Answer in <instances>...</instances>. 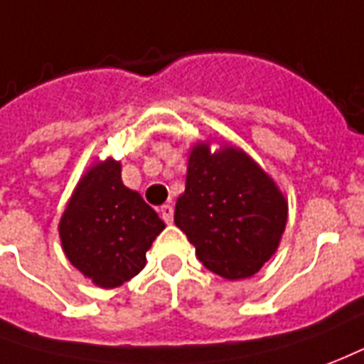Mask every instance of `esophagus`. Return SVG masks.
Wrapping results in <instances>:
<instances>
[{
    "mask_svg": "<svg viewBox=\"0 0 364 364\" xmlns=\"http://www.w3.org/2000/svg\"><path fill=\"white\" fill-rule=\"evenodd\" d=\"M159 213H161V217H163V221L168 223V225H171L172 219H174V208H172L171 203H164V205H161Z\"/></svg>",
    "mask_w": 364,
    "mask_h": 364,
    "instance_id": "34e87169",
    "label": "esophagus"
}]
</instances>
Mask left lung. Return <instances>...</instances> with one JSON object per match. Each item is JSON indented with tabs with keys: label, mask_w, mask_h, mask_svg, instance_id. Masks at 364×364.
Instances as JSON below:
<instances>
[{
	"label": "left lung",
	"mask_w": 364,
	"mask_h": 364,
	"mask_svg": "<svg viewBox=\"0 0 364 364\" xmlns=\"http://www.w3.org/2000/svg\"><path fill=\"white\" fill-rule=\"evenodd\" d=\"M289 203L275 180L232 143H193L174 223L209 272L248 279L277 252Z\"/></svg>",
	"instance_id": "1"
}]
</instances>
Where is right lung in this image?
Masks as SVG:
<instances>
[{
  "label": "right lung",
  "mask_w": 364,
  "mask_h": 364,
  "mask_svg": "<svg viewBox=\"0 0 364 364\" xmlns=\"http://www.w3.org/2000/svg\"><path fill=\"white\" fill-rule=\"evenodd\" d=\"M163 229L155 209L124 186L112 156L85 171L58 225L65 258L100 289L120 287L141 272Z\"/></svg>",
  "instance_id": "1"
}]
</instances>
